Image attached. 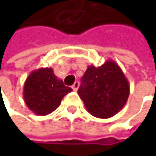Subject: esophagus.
Here are the masks:
<instances>
[{
    "label": "esophagus",
    "mask_w": 156,
    "mask_h": 156,
    "mask_svg": "<svg viewBox=\"0 0 156 156\" xmlns=\"http://www.w3.org/2000/svg\"><path fill=\"white\" fill-rule=\"evenodd\" d=\"M78 87H79V83H78V81H76V82L73 84L72 88H73V90H74V91H77V90L78 89Z\"/></svg>",
    "instance_id": "1"
}]
</instances>
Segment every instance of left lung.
I'll list each match as a JSON object with an SVG mask.
<instances>
[{
	"label": "left lung",
	"mask_w": 156,
	"mask_h": 156,
	"mask_svg": "<svg viewBox=\"0 0 156 156\" xmlns=\"http://www.w3.org/2000/svg\"><path fill=\"white\" fill-rule=\"evenodd\" d=\"M79 98L87 110L98 118H109L117 114L130 93V86L121 68L109 59L100 67L88 66L81 78Z\"/></svg>",
	"instance_id": "8db88e82"
}]
</instances>
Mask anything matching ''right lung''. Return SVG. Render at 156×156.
I'll return each mask as SVG.
<instances>
[{
	"label": "right lung",
	"mask_w": 156,
	"mask_h": 156,
	"mask_svg": "<svg viewBox=\"0 0 156 156\" xmlns=\"http://www.w3.org/2000/svg\"><path fill=\"white\" fill-rule=\"evenodd\" d=\"M72 89L64 86L51 68L33 70L23 87V98L29 109L38 115H46L58 108L65 95Z\"/></svg>",
	"instance_id": "add662e5"
}]
</instances>
